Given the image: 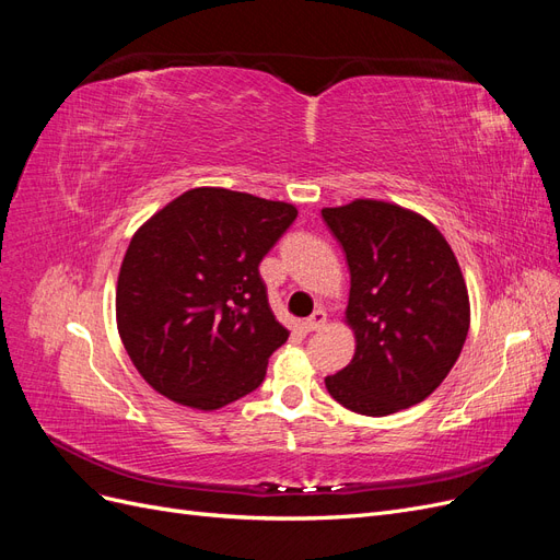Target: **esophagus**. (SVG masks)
Segmentation results:
<instances>
[{
  "label": "esophagus",
  "mask_w": 560,
  "mask_h": 560,
  "mask_svg": "<svg viewBox=\"0 0 560 560\" xmlns=\"http://www.w3.org/2000/svg\"><path fill=\"white\" fill-rule=\"evenodd\" d=\"M325 325H327V313L325 311H315L306 322H303L306 331H319Z\"/></svg>",
  "instance_id": "esophagus-1"
}]
</instances>
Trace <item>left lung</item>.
<instances>
[{"instance_id": "obj_1", "label": "left lung", "mask_w": 560, "mask_h": 560, "mask_svg": "<svg viewBox=\"0 0 560 560\" xmlns=\"http://www.w3.org/2000/svg\"><path fill=\"white\" fill-rule=\"evenodd\" d=\"M350 268L348 325L358 348L325 378L329 395L362 416H387L432 395L469 329L455 254L428 219L381 200L322 210Z\"/></svg>"}]
</instances>
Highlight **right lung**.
I'll use <instances>...</instances> for the list:
<instances>
[{"label": "right lung", "instance_id": "1", "mask_svg": "<svg viewBox=\"0 0 560 560\" xmlns=\"http://www.w3.org/2000/svg\"><path fill=\"white\" fill-rule=\"evenodd\" d=\"M296 208L191 189L132 235L116 287L118 334L144 381L200 411L249 395L290 331L268 306L259 264Z\"/></svg>", "mask_w": 560, "mask_h": 560}]
</instances>
